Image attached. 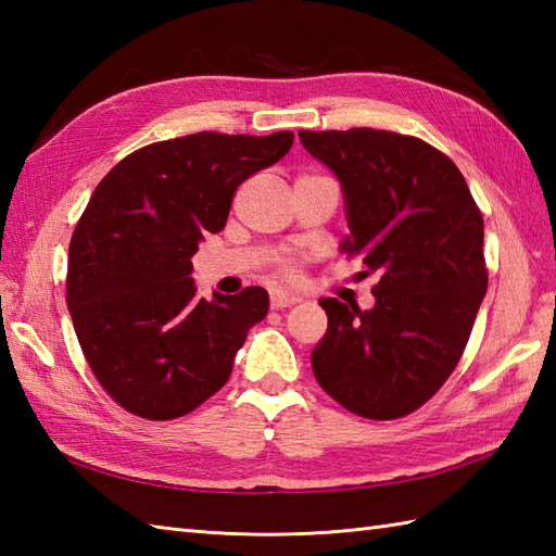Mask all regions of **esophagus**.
<instances>
[{"instance_id": "obj_1", "label": "esophagus", "mask_w": 556, "mask_h": 556, "mask_svg": "<svg viewBox=\"0 0 556 556\" xmlns=\"http://www.w3.org/2000/svg\"><path fill=\"white\" fill-rule=\"evenodd\" d=\"M301 299L296 296V293H291V291H285V289H271L269 291V305L271 308H289V305H293V303H299Z\"/></svg>"}]
</instances>
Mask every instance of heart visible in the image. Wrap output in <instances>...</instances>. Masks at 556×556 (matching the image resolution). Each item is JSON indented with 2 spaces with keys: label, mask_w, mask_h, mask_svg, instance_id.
I'll return each mask as SVG.
<instances>
[{
  "label": "heart",
  "mask_w": 556,
  "mask_h": 556,
  "mask_svg": "<svg viewBox=\"0 0 556 556\" xmlns=\"http://www.w3.org/2000/svg\"><path fill=\"white\" fill-rule=\"evenodd\" d=\"M281 267H285V271H287L289 277H296L299 275V269H296V265L291 263V260H285V265H281Z\"/></svg>",
  "instance_id": "1"
}]
</instances>
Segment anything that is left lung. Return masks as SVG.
Returning <instances> with one entry per match:
<instances>
[{
    "label": "left lung",
    "instance_id": "obj_1",
    "mask_svg": "<svg viewBox=\"0 0 556 556\" xmlns=\"http://www.w3.org/2000/svg\"><path fill=\"white\" fill-rule=\"evenodd\" d=\"M299 138L341 184V251L380 277L370 311L320 299L327 332L313 372L356 416H408L454 372L485 299L482 215L456 164L420 138L375 128Z\"/></svg>",
    "mask_w": 556,
    "mask_h": 556
}]
</instances>
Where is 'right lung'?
Here are the masks:
<instances>
[{"instance_id":"add662e5","label":"right lung","mask_w":556,"mask_h":556,"mask_svg":"<svg viewBox=\"0 0 556 556\" xmlns=\"http://www.w3.org/2000/svg\"><path fill=\"white\" fill-rule=\"evenodd\" d=\"M291 131L193 134L124 157L92 191L68 245L66 305L90 370L148 420L198 408L229 380L265 289L198 296L191 257L224 229L248 176L287 155Z\"/></svg>"}]
</instances>
